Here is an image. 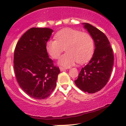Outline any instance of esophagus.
Segmentation results:
<instances>
[{
  "instance_id": "34e87169",
  "label": "esophagus",
  "mask_w": 126,
  "mask_h": 126,
  "mask_svg": "<svg viewBox=\"0 0 126 126\" xmlns=\"http://www.w3.org/2000/svg\"><path fill=\"white\" fill-rule=\"evenodd\" d=\"M66 68L64 67H60V71H64V70H66Z\"/></svg>"
}]
</instances>
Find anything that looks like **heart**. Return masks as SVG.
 Wrapping results in <instances>:
<instances>
[{
  "instance_id": "obj_1",
  "label": "heart",
  "mask_w": 126,
  "mask_h": 126,
  "mask_svg": "<svg viewBox=\"0 0 126 126\" xmlns=\"http://www.w3.org/2000/svg\"><path fill=\"white\" fill-rule=\"evenodd\" d=\"M56 40H49L46 43L47 53L54 59L60 57L63 48L66 52L59 59V64L69 67L76 62H87L94 51V40L87 32L72 28H65L57 32Z\"/></svg>"
}]
</instances>
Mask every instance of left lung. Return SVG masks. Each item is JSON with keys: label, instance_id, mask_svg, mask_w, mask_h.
Listing matches in <instances>:
<instances>
[{"label": "left lung", "instance_id": "obj_1", "mask_svg": "<svg viewBox=\"0 0 126 126\" xmlns=\"http://www.w3.org/2000/svg\"><path fill=\"white\" fill-rule=\"evenodd\" d=\"M83 24L93 37L95 48L92 59L82 68L75 83L82 91L93 94L100 91L107 83L113 66L114 55L106 35L91 24Z\"/></svg>", "mask_w": 126, "mask_h": 126}]
</instances>
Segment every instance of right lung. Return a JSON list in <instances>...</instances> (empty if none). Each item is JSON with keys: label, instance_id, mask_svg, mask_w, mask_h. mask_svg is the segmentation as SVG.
<instances>
[{"label": "right lung", "instance_id": "right-lung-1", "mask_svg": "<svg viewBox=\"0 0 126 126\" xmlns=\"http://www.w3.org/2000/svg\"><path fill=\"white\" fill-rule=\"evenodd\" d=\"M53 32L48 28H30L21 37L15 49L17 81L27 95L36 99H44L51 94L60 72L46 50V43Z\"/></svg>", "mask_w": 126, "mask_h": 126}]
</instances>
